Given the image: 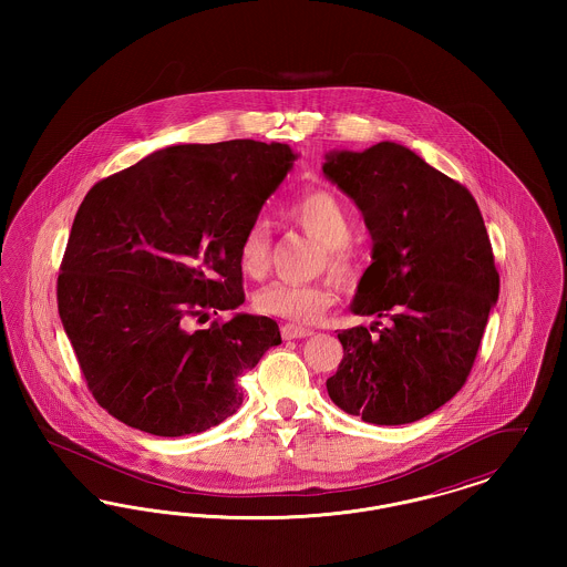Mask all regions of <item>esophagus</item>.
Listing matches in <instances>:
<instances>
[{"instance_id":"1","label":"esophagus","mask_w":567,"mask_h":567,"mask_svg":"<svg viewBox=\"0 0 567 567\" xmlns=\"http://www.w3.org/2000/svg\"><path fill=\"white\" fill-rule=\"evenodd\" d=\"M282 338L285 340H297V338H308V336H312L315 331L312 329H308V327H299V324L287 323L282 324Z\"/></svg>"}]
</instances>
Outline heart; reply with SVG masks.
Wrapping results in <instances>:
<instances>
[{"label": "heart", "mask_w": 567, "mask_h": 567, "mask_svg": "<svg viewBox=\"0 0 567 567\" xmlns=\"http://www.w3.org/2000/svg\"><path fill=\"white\" fill-rule=\"evenodd\" d=\"M285 215L297 227L324 246L329 268L347 276L352 261L349 240L352 236L351 216L342 202L327 190H310L293 199ZM243 270L259 278L270 266V225L264 218H255L244 231L240 243ZM336 303V291L327 282H285L276 280L255 296V308L261 315L280 317L291 323H315Z\"/></svg>", "instance_id": "b5f03b06"}]
</instances>
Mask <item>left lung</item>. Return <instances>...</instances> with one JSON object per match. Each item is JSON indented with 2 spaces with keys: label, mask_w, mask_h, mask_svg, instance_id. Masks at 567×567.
<instances>
[{
  "label": "left lung",
  "mask_w": 567,
  "mask_h": 567,
  "mask_svg": "<svg viewBox=\"0 0 567 567\" xmlns=\"http://www.w3.org/2000/svg\"><path fill=\"white\" fill-rule=\"evenodd\" d=\"M323 174L372 238L352 315L389 321L338 333L344 357L327 393L365 423H414L465 384L499 296L485 220L470 190L395 142L331 151Z\"/></svg>",
  "instance_id": "8db88e82"
}]
</instances>
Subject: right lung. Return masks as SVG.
Returning a JSON list of instances; mask_svg holds the SVG:
<instances>
[{"label":"right lung","mask_w":567,"mask_h":567,"mask_svg":"<svg viewBox=\"0 0 567 567\" xmlns=\"http://www.w3.org/2000/svg\"><path fill=\"white\" fill-rule=\"evenodd\" d=\"M297 153L229 140L176 144L100 181L76 213L56 301L84 380L114 419L140 432L202 433L243 404L238 378L280 331L244 303L240 243Z\"/></svg>","instance_id":"obj_1"}]
</instances>
